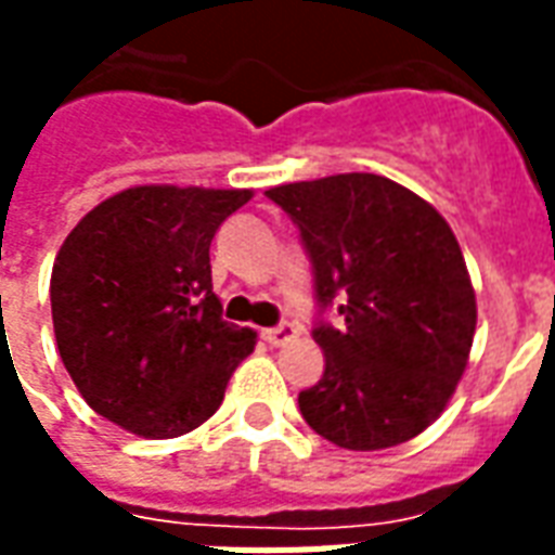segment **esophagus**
<instances>
[{
  "instance_id": "obj_1",
  "label": "esophagus",
  "mask_w": 555,
  "mask_h": 555,
  "mask_svg": "<svg viewBox=\"0 0 555 555\" xmlns=\"http://www.w3.org/2000/svg\"><path fill=\"white\" fill-rule=\"evenodd\" d=\"M261 338H264L270 347H285L288 340L297 338V326H294V323H279V326H270V330L261 332Z\"/></svg>"
}]
</instances>
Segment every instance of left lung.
<instances>
[{
  "instance_id": "8db88e82",
  "label": "left lung",
  "mask_w": 555,
  "mask_h": 555,
  "mask_svg": "<svg viewBox=\"0 0 555 555\" xmlns=\"http://www.w3.org/2000/svg\"><path fill=\"white\" fill-rule=\"evenodd\" d=\"M267 199L299 229L326 371L299 391L306 424L344 450H385L444 412L474 344L476 297L453 229L403 184L340 173ZM335 305L340 327L322 314Z\"/></svg>"
}]
</instances>
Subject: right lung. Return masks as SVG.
<instances>
[{"label":"right lung","mask_w":555,"mask_h":555,"mask_svg":"<svg viewBox=\"0 0 555 555\" xmlns=\"http://www.w3.org/2000/svg\"><path fill=\"white\" fill-rule=\"evenodd\" d=\"M253 191L143 184L100 203L59 249L49 299L88 405L143 438H176L223 403L256 332L223 320L211 241Z\"/></svg>","instance_id":"right-lung-1"}]
</instances>
